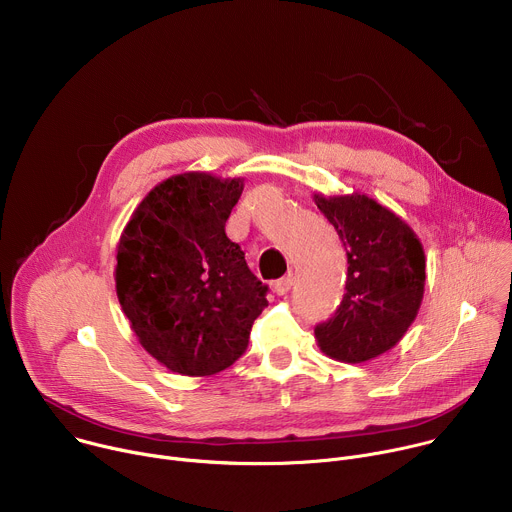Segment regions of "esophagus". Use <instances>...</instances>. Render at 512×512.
I'll use <instances>...</instances> for the list:
<instances>
[{
	"mask_svg": "<svg viewBox=\"0 0 512 512\" xmlns=\"http://www.w3.org/2000/svg\"><path fill=\"white\" fill-rule=\"evenodd\" d=\"M291 285H294V273H287L285 277H281V279H277L273 283V291H275L277 296H285Z\"/></svg>",
	"mask_w": 512,
	"mask_h": 512,
	"instance_id": "1",
	"label": "esophagus"
}]
</instances>
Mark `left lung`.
<instances>
[{
	"label": "left lung",
	"instance_id": "8db88e82",
	"mask_svg": "<svg viewBox=\"0 0 512 512\" xmlns=\"http://www.w3.org/2000/svg\"><path fill=\"white\" fill-rule=\"evenodd\" d=\"M348 257L346 294L336 314L316 326L320 350L340 362H367L409 330L425 291V253L415 231L375 198L314 194Z\"/></svg>",
	"mask_w": 512,
	"mask_h": 512
}]
</instances>
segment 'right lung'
Returning a JSON list of instances; mask_svg holds the SVG:
<instances>
[{"instance_id":"obj_1","label":"right lung","mask_w":512,"mask_h":512,"mask_svg":"<svg viewBox=\"0 0 512 512\" xmlns=\"http://www.w3.org/2000/svg\"><path fill=\"white\" fill-rule=\"evenodd\" d=\"M243 178L182 172L154 186L117 243L115 289L145 352L172 373L210 377L245 352L267 287L225 233Z\"/></svg>"}]
</instances>
